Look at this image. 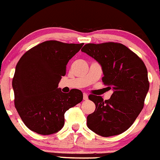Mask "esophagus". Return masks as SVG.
<instances>
[{"label":"esophagus","mask_w":160,"mask_h":160,"mask_svg":"<svg viewBox=\"0 0 160 160\" xmlns=\"http://www.w3.org/2000/svg\"><path fill=\"white\" fill-rule=\"evenodd\" d=\"M83 100H87L88 98V94L83 93Z\"/></svg>","instance_id":"esophagus-1"}]
</instances>
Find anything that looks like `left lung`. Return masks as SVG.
<instances>
[{
	"instance_id": "obj_1",
	"label": "left lung",
	"mask_w": 160,
	"mask_h": 160,
	"mask_svg": "<svg viewBox=\"0 0 160 160\" xmlns=\"http://www.w3.org/2000/svg\"><path fill=\"white\" fill-rule=\"evenodd\" d=\"M102 66V83L113 94L110 99L90 95L95 110L87 118L88 127L102 137L118 135L127 130L142 110L149 89L144 62L122 43H88L81 50Z\"/></svg>"
}]
</instances>
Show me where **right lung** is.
Listing matches in <instances>:
<instances>
[{
    "mask_svg": "<svg viewBox=\"0 0 160 160\" xmlns=\"http://www.w3.org/2000/svg\"><path fill=\"white\" fill-rule=\"evenodd\" d=\"M83 45L43 42L18 62L12 79L15 107L31 131L41 135L58 132L65 124V112L83 100L79 89L64 93L58 88L68 61Z\"/></svg>",
    "mask_w": 160,
    "mask_h": 160,
    "instance_id": "1",
    "label": "right lung"
}]
</instances>
